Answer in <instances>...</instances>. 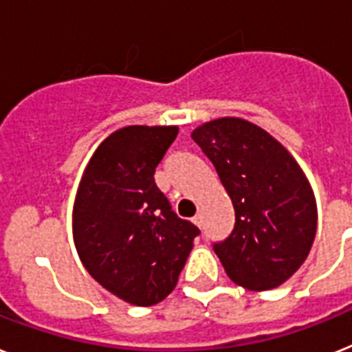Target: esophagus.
Listing matches in <instances>:
<instances>
[{
  "label": "esophagus",
  "instance_id": "34e87169",
  "mask_svg": "<svg viewBox=\"0 0 352 352\" xmlns=\"http://www.w3.org/2000/svg\"><path fill=\"white\" fill-rule=\"evenodd\" d=\"M193 223L197 227H202V214H195V217H193Z\"/></svg>",
  "mask_w": 352,
  "mask_h": 352
}]
</instances>
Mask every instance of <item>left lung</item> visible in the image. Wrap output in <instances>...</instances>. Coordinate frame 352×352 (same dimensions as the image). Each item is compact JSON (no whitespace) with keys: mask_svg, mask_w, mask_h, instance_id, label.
Here are the masks:
<instances>
[{"mask_svg":"<svg viewBox=\"0 0 352 352\" xmlns=\"http://www.w3.org/2000/svg\"><path fill=\"white\" fill-rule=\"evenodd\" d=\"M234 206V227L212 243L227 276L247 290H272L308 258L317 231L309 182L288 150L240 118L204 123L191 134Z\"/></svg>","mask_w":352,"mask_h":352,"instance_id":"obj_1","label":"left lung"}]
</instances>
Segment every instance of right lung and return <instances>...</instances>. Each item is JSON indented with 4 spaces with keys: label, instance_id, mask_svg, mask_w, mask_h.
<instances>
[{
    "label": "right lung",
    "instance_id": "obj_1",
    "mask_svg": "<svg viewBox=\"0 0 352 352\" xmlns=\"http://www.w3.org/2000/svg\"><path fill=\"white\" fill-rule=\"evenodd\" d=\"M177 126L132 125L103 141L82 177L73 236L100 285L135 306L161 302L179 281L199 227L182 220L153 173Z\"/></svg>",
    "mask_w": 352,
    "mask_h": 352
}]
</instances>
